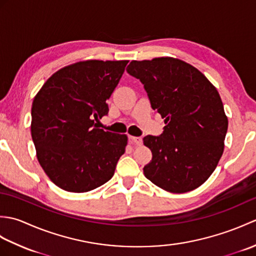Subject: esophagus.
Masks as SVG:
<instances>
[{"label":"esophagus","mask_w":256,"mask_h":256,"mask_svg":"<svg viewBox=\"0 0 256 256\" xmlns=\"http://www.w3.org/2000/svg\"><path fill=\"white\" fill-rule=\"evenodd\" d=\"M131 140H133L134 144L138 145V146H140V145L143 144V140H142V138H140V136H132Z\"/></svg>","instance_id":"esophagus-1"}]
</instances>
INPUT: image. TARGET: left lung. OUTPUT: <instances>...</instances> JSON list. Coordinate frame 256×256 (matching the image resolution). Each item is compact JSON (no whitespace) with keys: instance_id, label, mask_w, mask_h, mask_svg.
<instances>
[{"instance_id":"left-lung-1","label":"left lung","mask_w":256,"mask_h":256,"mask_svg":"<svg viewBox=\"0 0 256 256\" xmlns=\"http://www.w3.org/2000/svg\"><path fill=\"white\" fill-rule=\"evenodd\" d=\"M126 72L143 84L166 124L160 136L143 138L153 154L145 177L174 194L198 188L224 148L228 118L218 91L198 69L175 58L133 60Z\"/></svg>"}]
</instances>
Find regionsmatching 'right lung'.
I'll return each instance as SVG.
<instances>
[{
  "label": "right lung",
  "instance_id": "1",
  "mask_svg": "<svg viewBox=\"0 0 256 256\" xmlns=\"http://www.w3.org/2000/svg\"><path fill=\"white\" fill-rule=\"evenodd\" d=\"M128 60H86L48 79L32 106V138L50 180L66 192H86L110 180L128 136L96 121L108 113L106 100Z\"/></svg>",
  "mask_w": 256,
  "mask_h": 256
}]
</instances>
